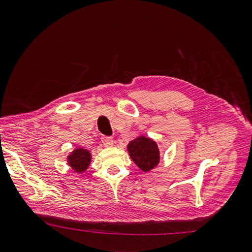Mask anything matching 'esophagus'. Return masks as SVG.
I'll use <instances>...</instances> for the list:
<instances>
[{"label":"esophagus","instance_id":"1","mask_svg":"<svg viewBox=\"0 0 252 252\" xmlns=\"http://www.w3.org/2000/svg\"><path fill=\"white\" fill-rule=\"evenodd\" d=\"M101 142L104 146H107V148L113 145V140H112V138H109V136H103V138L101 139Z\"/></svg>","mask_w":252,"mask_h":252}]
</instances>
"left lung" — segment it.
Here are the masks:
<instances>
[{
  "instance_id": "1",
  "label": "left lung",
  "mask_w": 252,
  "mask_h": 252,
  "mask_svg": "<svg viewBox=\"0 0 252 252\" xmlns=\"http://www.w3.org/2000/svg\"><path fill=\"white\" fill-rule=\"evenodd\" d=\"M127 153L142 172L148 173L159 163V150L153 139L139 134L126 145Z\"/></svg>"
}]
</instances>
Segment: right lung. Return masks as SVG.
<instances>
[{
    "label": "right lung",
    "mask_w": 252,
    "mask_h": 252,
    "mask_svg": "<svg viewBox=\"0 0 252 252\" xmlns=\"http://www.w3.org/2000/svg\"><path fill=\"white\" fill-rule=\"evenodd\" d=\"M91 153L84 148H76L67 155V163L75 172L84 173L91 163Z\"/></svg>",
    "instance_id": "1"
}]
</instances>
